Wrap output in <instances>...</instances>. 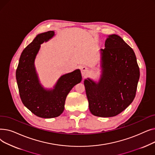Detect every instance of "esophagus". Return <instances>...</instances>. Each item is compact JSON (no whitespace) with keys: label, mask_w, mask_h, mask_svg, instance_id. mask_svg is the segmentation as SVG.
<instances>
[{"label":"esophagus","mask_w":155,"mask_h":155,"mask_svg":"<svg viewBox=\"0 0 155 155\" xmlns=\"http://www.w3.org/2000/svg\"><path fill=\"white\" fill-rule=\"evenodd\" d=\"M81 72H82V76L85 77V76L88 74V73L89 70H88V69L87 67H82V68H81Z\"/></svg>","instance_id":"1"}]
</instances>
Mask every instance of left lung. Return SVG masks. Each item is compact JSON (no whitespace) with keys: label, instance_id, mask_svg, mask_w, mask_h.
<instances>
[{"label":"left lung","instance_id":"1","mask_svg":"<svg viewBox=\"0 0 155 155\" xmlns=\"http://www.w3.org/2000/svg\"><path fill=\"white\" fill-rule=\"evenodd\" d=\"M98 80H84L91 112L94 116H117L133 101L140 79V68L133 49L117 35L107 36L101 49Z\"/></svg>","mask_w":155,"mask_h":155}]
</instances>
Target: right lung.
Segmentation results:
<instances>
[{
  "instance_id": "obj_1",
  "label": "right lung",
  "mask_w": 155,
  "mask_h": 155,
  "mask_svg": "<svg viewBox=\"0 0 155 155\" xmlns=\"http://www.w3.org/2000/svg\"><path fill=\"white\" fill-rule=\"evenodd\" d=\"M54 35V31L38 34L22 52L15 73L19 95L24 106L35 115L45 119L61 114L67 95L82 79L80 69H76L61 75L52 88H46L41 83L35 60L41 45Z\"/></svg>"
}]
</instances>
